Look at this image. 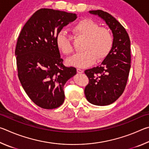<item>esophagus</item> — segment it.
I'll return each mask as SVG.
<instances>
[{
  "mask_svg": "<svg viewBox=\"0 0 149 149\" xmlns=\"http://www.w3.org/2000/svg\"><path fill=\"white\" fill-rule=\"evenodd\" d=\"M77 72L78 74H83V73H84V70H81L79 68H77Z\"/></svg>",
  "mask_w": 149,
  "mask_h": 149,
  "instance_id": "obj_1",
  "label": "esophagus"
}]
</instances>
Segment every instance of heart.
I'll return each instance as SVG.
<instances>
[{
    "mask_svg": "<svg viewBox=\"0 0 149 149\" xmlns=\"http://www.w3.org/2000/svg\"><path fill=\"white\" fill-rule=\"evenodd\" d=\"M74 33L86 37L84 52L74 55L68 60V64L80 68H85L105 59L112 49L114 40L110 31L91 19H83L72 27ZM55 42L58 49L68 55L74 51L71 37L65 31H60L55 37Z\"/></svg>",
    "mask_w": 149,
    "mask_h": 149,
    "instance_id": "obj_1",
    "label": "heart"
}]
</instances>
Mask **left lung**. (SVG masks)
<instances>
[{
  "label": "left lung",
  "instance_id": "8db88e82",
  "mask_svg": "<svg viewBox=\"0 0 149 149\" xmlns=\"http://www.w3.org/2000/svg\"><path fill=\"white\" fill-rule=\"evenodd\" d=\"M89 12L104 20L112 32L114 43L100 65L85 71L89 79L85 95L93 104L109 105L122 95L127 84L131 68L130 39L124 27L112 15L100 10Z\"/></svg>",
  "mask_w": 149,
  "mask_h": 149
}]
</instances>
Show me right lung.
<instances>
[{
  "label": "right lung",
  "instance_id": "obj_1",
  "mask_svg": "<svg viewBox=\"0 0 149 149\" xmlns=\"http://www.w3.org/2000/svg\"><path fill=\"white\" fill-rule=\"evenodd\" d=\"M77 14L51 8L35 12L22 28L15 50L20 83L33 102L45 109L64 101V86L77 74L65 67L55 42L56 34Z\"/></svg>",
  "mask_w": 149,
  "mask_h": 149
}]
</instances>
